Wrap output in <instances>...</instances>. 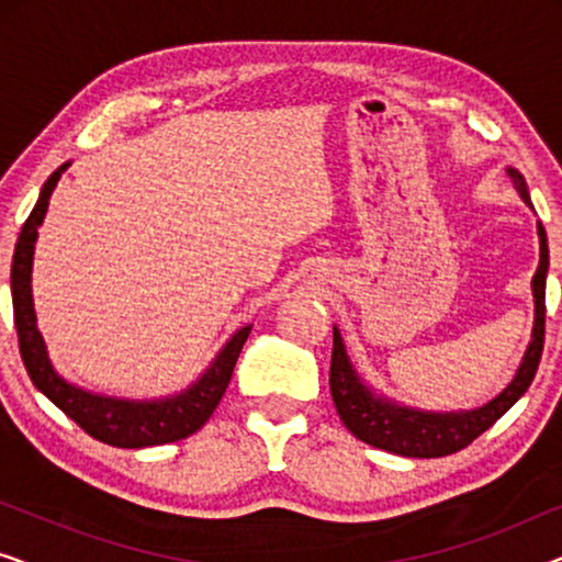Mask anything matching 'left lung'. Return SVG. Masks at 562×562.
<instances>
[{
    "mask_svg": "<svg viewBox=\"0 0 562 562\" xmlns=\"http://www.w3.org/2000/svg\"><path fill=\"white\" fill-rule=\"evenodd\" d=\"M509 176L517 187L519 196L527 206L529 191L517 168H509ZM537 235H540V266L532 276V296H535V327L532 340L521 358L509 386L496 398L471 412H419L412 406H402L389 402L386 396L373 394L371 389L360 381V375L352 368L348 352H345L340 333H333V363H329V391H333L335 409L340 414L342 425L350 429L358 440H363L373 448L396 452L404 458H442L463 450L475 437L486 432L494 422L509 412L514 402L525 394L532 383L537 366L542 358L544 345V281H548V235H544L542 222H537Z\"/></svg>",
    "mask_w": 562,
    "mask_h": 562,
    "instance_id": "8db88e82",
    "label": "left lung"
}]
</instances>
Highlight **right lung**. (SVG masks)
Returning a JSON list of instances; mask_svg holds the SVG:
<instances>
[{
	"instance_id": "right-lung-1",
	"label": "right lung",
	"mask_w": 562,
	"mask_h": 562,
	"mask_svg": "<svg viewBox=\"0 0 562 562\" xmlns=\"http://www.w3.org/2000/svg\"><path fill=\"white\" fill-rule=\"evenodd\" d=\"M66 168L68 164L53 171L50 179L43 183L37 204L30 212L25 225H22L18 245H14L10 279L14 327H18L22 363H25L35 389L43 391L66 417H71L94 440L112 445V448H153V445L179 442L183 437L194 435L196 429H202L204 422L217 409L220 398L225 394L229 379H233L243 345L250 335V325L240 327L229 337L225 348L212 360V366L187 391L166 398L133 402V398L102 396L60 379L50 363L48 350H45L41 329H37L30 273H33L37 227L43 225L53 189H56L60 173Z\"/></svg>"
}]
</instances>
